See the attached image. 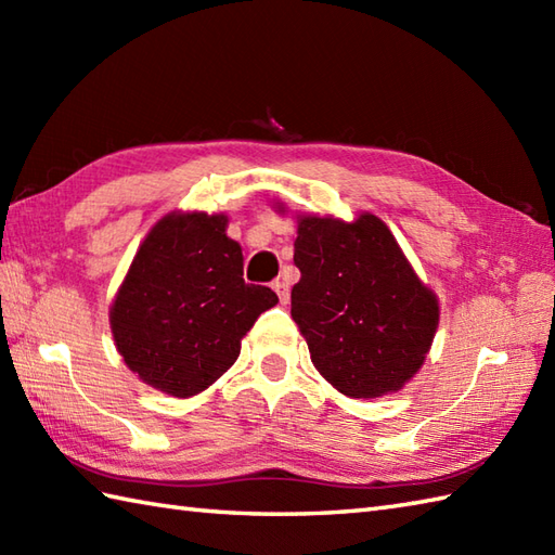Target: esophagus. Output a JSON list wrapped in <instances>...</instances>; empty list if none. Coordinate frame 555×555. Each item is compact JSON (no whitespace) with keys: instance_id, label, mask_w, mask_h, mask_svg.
I'll return each instance as SVG.
<instances>
[{"instance_id":"1","label":"esophagus","mask_w":555,"mask_h":555,"mask_svg":"<svg viewBox=\"0 0 555 555\" xmlns=\"http://www.w3.org/2000/svg\"><path fill=\"white\" fill-rule=\"evenodd\" d=\"M271 288L276 291V296H279V300H281V305H286V302H288V296H291V293H288V284H286L284 279L274 281V286H271Z\"/></svg>"}]
</instances>
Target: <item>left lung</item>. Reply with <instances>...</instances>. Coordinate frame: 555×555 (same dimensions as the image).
Instances as JSON below:
<instances>
[{
  "label": "left lung",
  "instance_id": "obj_1",
  "mask_svg": "<svg viewBox=\"0 0 555 555\" xmlns=\"http://www.w3.org/2000/svg\"><path fill=\"white\" fill-rule=\"evenodd\" d=\"M284 215V203H276ZM291 317L324 379L348 398L396 393L420 372L439 328V298L372 211L298 215Z\"/></svg>",
  "mask_w": 555,
  "mask_h": 555
}]
</instances>
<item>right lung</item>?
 Segmentation results:
<instances>
[{
  "label": "right lung",
  "instance_id": "add662e5",
  "mask_svg": "<svg viewBox=\"0 0 555 555\" xmlns=\"http://www.w3.org/2000/svg\"><path fill=\"white\" fill-rule=\"evenodd\" d=\"M229 217L171 211L140 243L109 308L114 346L140 382L173 398L205 391L276 293L243 281Z\"/></svg>",
  "mask_w": 555,
  "mask_h": 555
}]
</instances>
